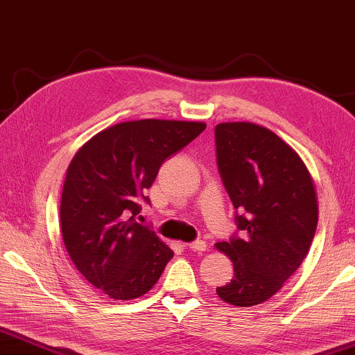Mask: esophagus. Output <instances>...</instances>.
Masks as SVG:
<instances>
[{"label":"esophagus","instance_id":"34e87169","mask_svg":"<svg viewBox=\"0 0 355 355\" xmlns=\"http://www.w3.org/2000/svg\"><path fill=\"white\" fill-rule=\"evenodd\" d=\"M188 248H190L191 252L202 253V252H206V242H202V240H198V242H193V243L188 245Z\"/></svg>","mask_w":355,"mask_h":355}]
</instances>
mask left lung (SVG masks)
<instances>
[{
	"mask_svg": "<svg viewBox=\"0 0 355 355\" xmlns=\"http://www.w3.org/2000/svg\"><path fill=\"white\" fill-rule=\"evenodd\" d=\"M216 149L225 190L243 212L242 237L216 243L234 263V277L216 292L234 306L259 305L309 253L318 224L315 182L300 155L257 123H219Z\"/></svg>",
	"mask_w": 355,
	"mask_h": 355,
	"instance_id": "left-lung-1",
	"label": "left lung"
}]
</instances>
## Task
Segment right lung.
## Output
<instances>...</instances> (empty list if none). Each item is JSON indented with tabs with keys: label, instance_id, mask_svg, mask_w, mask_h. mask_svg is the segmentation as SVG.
Here are the masks:
<instances>
[{
	"label": "right lung",
	"instance_id": "right-lung-1",
	"mask_svg": "<svg viewBox=\"0 0 355 355\" xmlns=\"http://www.w3.org/2000/svg\"><path fill=\"white\" fill-rule=\"evenodd\" d=\"M206 128L202 121L135 120L108 126L74 154L61 193V235L89 284L113 300L144 295L173 252L135 222L160 165Z\"/></svg>",
	"mask_w": 355,
	"mask_h": 355
}]
</instances>
